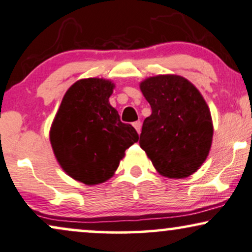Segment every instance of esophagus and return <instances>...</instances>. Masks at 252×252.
Returning a JSON list of instances; mask_svg holds the SVG:
<instances>
[{
  "label": "esophagus",
  "instance_id": "34e87169",
  "mask_svg": "<svg viewBox=\"0 0 252 252\" xmlns=\"http://www.w3.org/2000/svg\"><path fill=\"white\" fill-rule=\"evenodd\" d=\"M133 127L136 129V132L140 134L141 132V121H135V123H133Z\"/></svg>",
  "mask_w": 252,
  "mask_h": 252
}]
</instances>
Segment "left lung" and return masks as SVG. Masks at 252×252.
Wrapping results in <instances>:
<instances>
[{"instance_id":"1","label":"left lung","mask_w":252,"mask_h":252,"mask_svg":"<svg viewBox=\"0 0 252 252\" xmlns=\"http://www.w3.org/2000/svg\"><path fill=\"white\" fill-rule=\"evenodd\" d=\"M140 90L152 108L142 125L140 147L162 176L188 178L212 148L213 119L203 95L178 74L148 77Z\"/></svg>"}]
</instances>
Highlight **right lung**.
<instances>
[{
	"instance_id": "add662e5",
	"label": "right lung",
	"mask_w": 252,
	"mask_h": 252,
	"mask_svg": "<svg viewBox=\"0 0 252 252\" xmlns=\"http://www.w3.org/2000/svg\"><path fill=\"white\" fill-rule=\"evenodd\" d=\"M114 83L77 80L65 92L50 128V142L67 175L86 186L114 175L125 151L139 140L134 127L120 121L110 99Z\"/></svg>"
}]
</instances>
